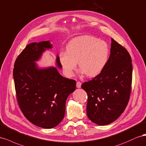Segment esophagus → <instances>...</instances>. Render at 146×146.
<instances>
[{
  "label": "esophagus",
  "instance_id": "1",
  "mask_svg": "<svg viewBox=\"0 0 146 146\" xmlns=\"http://www.w3.org/2000/svg\"><path fill=\"white\" fill-rule=\"evenodd\" d=\"M81 86V82L80 81H77L76 82V87L78 88H80Z\"/></svg>",
  "mask_w": 146,
  "mask_h": 146
}]
</instances>
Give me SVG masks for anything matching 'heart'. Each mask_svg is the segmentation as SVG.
Returning a JSON list of instances; mask_svg holds the SVG:
<instances>
[{"instance_id": "heart-1", "label": "heart", "mask_w": 146, "mask_h": 146, "mask_svg": "<svg viewBox=\"0 0 146 146\" xmlns=\"http://www.w3.org/2000/svg\"><path fill=\"white\" fill-rule=\"evenodd\" d=\"M109 56L110 49L106 41L86 35L71 40L66 46V51L60 52L59 61L68 77L73 76L78 62L82 73L94 77L102 72Z\"/></svg>"}]
</instances>
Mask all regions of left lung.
Listing matches in <instances>:
<instances>
[{
    "label": "left lung",
    "instance_id": "1",
    "mask_svg": "<svg viewBox=\"0 0 146 146\" xmlns=\"http://www.w3.org/2000/svg\"><path fill=\"white\" fill-rule=\"evenodd\" d=\"M131 58L127 50L111 38L110 58L102 72L82 83L87 94V114L98 125L119 117L130 100L132 83Z\"/></svg>",
    "mask_w": 146,
    "mask_h": 146
}]
</instances>
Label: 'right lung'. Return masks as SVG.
Listing matches in <instances>:
<instances>
[{
    "label": "right lung",
    "mask_w": 146,
    "mask_h": 146,
    "mask_svg": "<svg viewBox=\"0 0 146 146\" xmlns=\"http://www.w3.org/2000/svg\"><path fill=\"white\" fill-rule=\"evenodd\" d=\"M49 41L27 45L16 58L13 78L16 99L23 114L35 125L52 128L64 117L65 103L76 89V81L61 76L55 67L38 69L34 61L46 49ZM57 64L62 65L57 56Z\"/></svg>",
    "instance_id": "right-lung-1"
}]
</instances>
